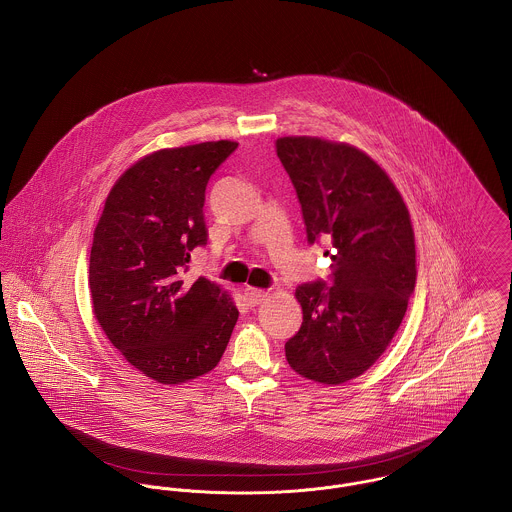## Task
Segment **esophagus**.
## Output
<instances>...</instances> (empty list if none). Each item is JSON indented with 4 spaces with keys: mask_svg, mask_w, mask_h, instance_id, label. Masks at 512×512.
<instances>
[{
    "mask_svg": "<svg viewBox=\"0 0 512 512\" xmlns=\"http://www.w3.org/2000/svg\"><path fill=\"white\" fill-rule=\"evenodd\" d=\"M244 299H246V303L250 307H254V305H258V303H262L266 299V292L264 290H256V288H246L244 290Z\"/></svg>",
    "mask_w": 512,
    "mask_h": 512,
    "instance_id": "esophagus-1",
    "label": "esophagus"
}]
</instances>
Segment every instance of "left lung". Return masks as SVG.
<instances>
[{
    "label": "left lung",
    "mask_w": 512,
    "mask_h": 512,
    "mask_svg": "<svg viewBox=\"0 0 512 512\" xmlns=\"http://www.w3.org/2000/svg\"><path fill=\"white\" fill-rule=\"evenodd\" d=\"M307 242L331 244L333 274L297 286L303 309L286 359L309 380L341 384L386 351L416 288V244L408 209L366 153L319 138H280Z\"/></svg>",
    "instance_id": "left-lung-1"
}]
</instances>
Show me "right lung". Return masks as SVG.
I'll use <instances>...</instances> for the list:
<instances>
[{
  "instance_id": "obj_1",
  "label": "right lung",
  "mask_w": 512,
  "mask_h": 512,
  "mask_svg": "<svg viewBox=\"0 0 512 512\" xmlns=\"http://www.w3.org/2000/svg\"><path fill=\"white\" fill-rule=\"evenodd\" d=\"M236 147L220 140L147 155L116 181L94 230V315L124 359L161 384L219 365L238 319L217 284L187 278L191 252L209 240V179Z\"/></svg>"
}]
</instances>
